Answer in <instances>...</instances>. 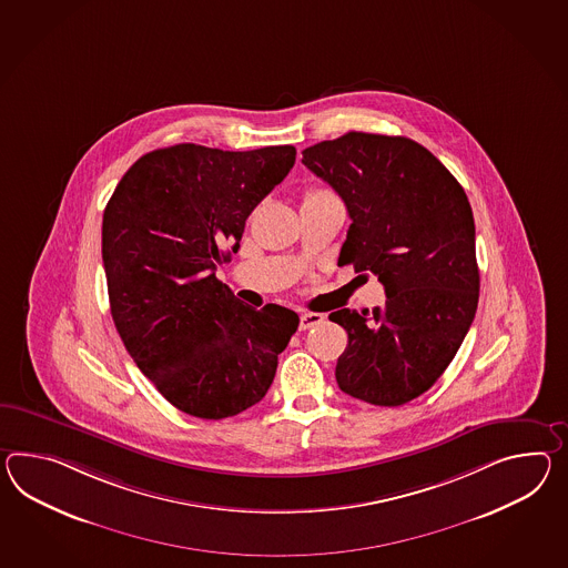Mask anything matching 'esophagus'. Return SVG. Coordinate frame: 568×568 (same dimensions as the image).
Masks as SVG:
<instances>
[{
    "mask_svg": "<svg viewBox=\"0 0 568 568\" xmlns=\"http://www.w3.org/2000/svg\"><path fill=\"white\" fill-rule=\"evenodd\" d=\"M324 320L322 314H314V312H305L302 314V318H300V331H307V328H312V326H316Z\"/></svg>",
    "mask_w": 568,
    "mask_h": 568,
    "instance_id": "1",
    "label": "esophagus"
}]
</instances>
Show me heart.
Here are the masks:
<instances>
[{"label":"heart","mask_w":568,"mask_h":568,"mask_svg":"<svg viewBox=\"0 0 568 568\" xmlns=\"http://www.w3.org/2000/svg\"><path fill=\"white\" fill-rule=\"evenodd\" d=\"M322 194H328L326 191H320V189H312V191H307L304 196L305 199H316V196H322Z\"/></svg>","instance_id":"b5f03b06"}]
</instances>
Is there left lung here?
Returning a JSON list of instances; mask_svg holds the SVG:
<instances>
[{
	"instance_id": "obj_1",
	"label": "left lung",
	"mask_w": 568,
	"mask_h": 568,
	"mask_svg": "<svg viewBox=\"0 0 568 568\" xmlns=\"http://www.w3.org/2000/svg\"><path fill=\"white\" fill-rule=\"evenodd\" d=\"M302 162L333 186L353 222L338 264L372 271L386 290L372 314H331L348 334L338 387L375 406L415 400L456 357L478 307L470 201L408 138L351 131L307 148Z\"/></svg>"
}]
</instances>
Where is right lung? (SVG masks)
<instances>
[{
    "mask_svg": "<svg viewBox=\"0 0 568 568\" xmlns=\"http://www.w3.org/2000/svg\"><path fill=\"white\" fill-rule=\"evenodd\" d=\"M293 164V145L179 143L141 155L104 209L114 326L141 374L186 415L220 420L263 400L297 331L293 310H254L215 277Z\"/></svg>",
    "mask_w": 568,
    "mask_h": 568,
    "instance_id": "1",
    "label": "right lung"
}]
</instances>
